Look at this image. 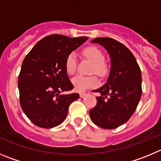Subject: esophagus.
<instances>
[{
  "label": "esophagus",
  "instance_id": "34e87169",
  "mask_svg": "<svg viewBox=\"0 0 161 161\" xmlns=\"http://www.w3.org/2000/svg\"><path fill=\"white\" fill-rule=\"evenodd\" d=\"M86 94V93H80V97H84Z\"/></svg>",
  "mask_w": 161,
  "mask_h": 161
}]
</instances>
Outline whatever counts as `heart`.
<instances>
[{
    "instance_id": "heart-1",
    "label": "heart",
    "mask_w": 161,
    "mask_h": 161,
    "mask_svg": "<svg viewBox=\"0 0 161 161\" xmlns=\"http://www.w3.org/2000/svg\"><path fill=\"white\" fill-rule=\"evenodd\" d=\"M82 54L86 58L93 63L92 72L100 76H104L107 73V66L105 64V57L103 52L96 47H88L82 51ZM66 71L69 75H73L76 70V56L75 53H70L65 61ZM74 87L79 92L96 86L98 81L95 76L77 75L72 79Z\"/></svg>"
}]
</instances>
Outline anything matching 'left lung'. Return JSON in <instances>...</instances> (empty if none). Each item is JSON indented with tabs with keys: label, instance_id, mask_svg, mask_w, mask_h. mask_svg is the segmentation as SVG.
I'll return each mask as SVG.
<instances>
[{
	"label": "left lung",
	"instance_id": "8db88e82",
	"mask_svg": "<svg viewBox=\"0 0 161 161\" xmlns=\"http://www.w3.org/2000/svg\"><path fill=\"white\" fill-rule=\"evenodd\" d=\"M107 51L110 71L106 83L93 92L97 105L90 110L93 122L103 129L112 130L128 121L142 97V71L134 55L125 45L114 39L100 37L91 40Z\"/></svg>",
	"mask_w": 161,
	"mask_h": 161
}]
</instances>
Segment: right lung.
Masks as SVG:
<instances>
[{"instance_id": "right-lung-1", "label": "right lung", "mask_w": 161, "mask_h": 161, "mask_svg": "<svg viewBox=\"0 0 161 161\" xmlns=\"http://www.w3.org/2000/svg\"><path fill=\"white\" fill-rule=\"evenodd\" d=\"M87 39L47 36L24 59L18 78L19 103L36 125L50 129L60 125L67 117L70 103L79 99V94L75 93L59 94L73 89L65 69L67 56Z\"/></svg>"}]
</instances>
